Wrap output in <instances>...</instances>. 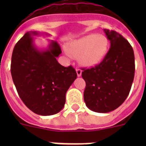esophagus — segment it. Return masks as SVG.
<instances>
[{"mask_svg":"<svg viewBox=\"0 0 146 146\" xmlns=\"http://www.w3.org/2000/svg\"><path fill=\"white\" fill-rule=\"evenodd\" d=\"M76 72H77V74L78 77H80L82 75V70L80 69H76Z\"/></svg>","mask_w":146,"mask_h":146,"instance_id":"obj_1","label":"esophagus"}]
</instances>
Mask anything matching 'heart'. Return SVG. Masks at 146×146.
<instances>
[{
    "label": "heart",
    "mask_w": 146,
    "mask_h": 146,
    "mask_svg": "<svg viewBox=\"0 0 146 146\" xmlns=\"http://www.w3.org/2000/svg\"><path fill=\"white\" fill-rule=\"evenodd\" d=\"M109 47V39L104 35L89 34L69 42L66 54L69 58H77L83 66L94 67L106 58Z\"/></svg>",
    "instance_id": "1"
}]
</instances>
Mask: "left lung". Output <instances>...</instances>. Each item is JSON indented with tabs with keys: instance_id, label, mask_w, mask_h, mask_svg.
Masks as SVG:
<instances>
[{
	"instance_id": "8db88e82",
	"label": "left lung",
	"mask_w": 146,
	"mask_h": 146,
	"mask_svg": "<svg viewBox=\"0 0 146 146\" xmlns=\"http://www.w3.org/2000/svg\"><path fill=\"white\" fill-rule=\"evenodd\" d=\"M110 48L101 64L82 69L86 81L84 101L96 113L113 111L128 96L135 77V55L126 38L115 31L104 29Z\"/></svg>"
}]
</instances>
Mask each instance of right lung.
<instances>
[{
    "instance_id": "obj_1",
    "label": "right lung",
    "mask_w": 146,
    "mask_h": 146,
    "mask_svg": "<svg viewBox=\"0 0 146 146\" xmlns=\"http://www.w3.org/2000/svg\"><path fill=\"white\" fill-rule=\"evenodd\" d=\"M40 34L27 32L18 41L13 50L11 73L27 108L38 115H52L64 108L66 91L77 75L72 66L64 67L58 62L61 50L57 42L50 41L45 50L36 47L32 36Z\"/></svg>"
}]
</instances>
